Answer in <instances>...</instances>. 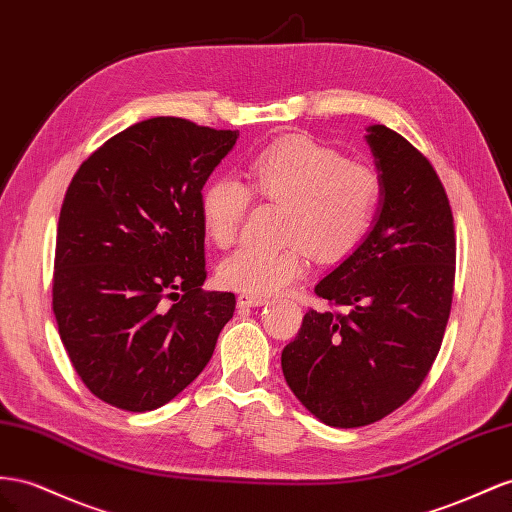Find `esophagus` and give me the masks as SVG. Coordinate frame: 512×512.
<instances>
[{
  "label": "esophagus",
  "instance_id": "1",
  "mask_svg": "<svg viewBox=\"0 0 512 512\" xmlns=\"http://www.w3.org/2000/svg\"><path fill=\"white\" fill-rule=\"evenodd\" d=\"M237 301H239V306L252 308V306H262V303H267V297L265 295H256V293H241Z\"/></svg>",
  "mask_w": 512,
  "mask_h": 512
}]
</instances>
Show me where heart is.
<instances>
[{
    "mask_svg": "<svg viewBox=\"0 0 512 512\" xmlns=\"http://www.w3.org/2000/svg\"><path fill=\"white\" fill-rule=\"evenodd\" d=\"M217 176L200 196L202 228L217 247L239 237L252 196L284 206L273 250L241 247L219 265L226 286L256 295L284 290L308 273V250L321 260L349 254L362 241L381 204V176L366 163L347 161L331 148L286 142L256 157L245 172Z\"/></svg>",
    "mask_w": 512,
    "mask_h": 512,
    "instance_id": "1",
    "label": "heart"
}]
</instances>
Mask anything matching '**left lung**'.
<instances>
[{
  "label": "left lung",
  "mask_w": 512,
  "mask_h": 512,
  "mask_svg": "<svg viewBox=\"0 0 512 512\" xmlns=\"http://www.w3.org/2000/svg\"><path fill=\"white\" fill-rule=\"evenodd\" d=\"M366 142L381 204L366 239L314 293L338 310H308L282 351L288 388L314 418L355 428L418 392L448 325L457 239L446 189L418 148L385 124Z\"/></svg>",
  "instance_id": "left-lung-1"
}]
</instances>
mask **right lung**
Here are the masks:
<instances>
[{
	"label": "right lung",
	"mask_w": 512,
	"mask_h": 512,
	"mask_svg": "<svg viewBox=\"0 0 512 512\" xmlns=\"http://www.w3.org/2000/svg\"><path fill=\"white\" fill-rule=\"evenodd\" d=\"M239 131L174 116L133 124L79 165L55 239L53 314L86 388L124 411L181 394L232 319L206 280L202 187Z\"/></svg>",
	"instance_id": "obj_1"
}]
</instances>
